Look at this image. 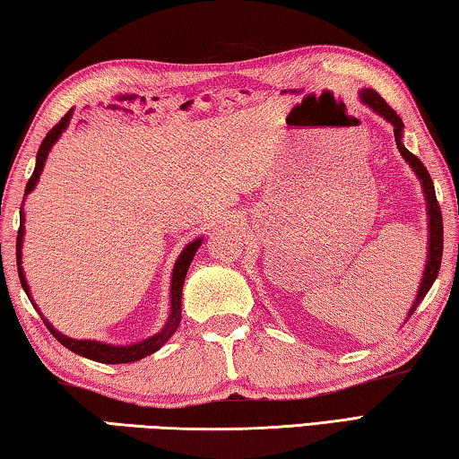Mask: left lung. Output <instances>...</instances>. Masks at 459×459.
I'll use <instances>...</instances> for the list:
<instances>
[{"instance_id":"1","label":"left lung","mask_w":459,"mask_h":459,"mask_svg":"<svg viewBox=\"0 0 459 459\" xmlns=\"http://www.w3.org/2000/svg\"><path fill=\"white\" fill-rule=\"evenodd\" d=\"M359 95V101L364 105H368L374 114H378L382 119H386V122L394 127V140H396V148H399V152L404 160H407L409 167L415 172L419 183H420V189H423L425 195V203H427V231H429V236H427V262H425V270H423V279H420L419 284V290H417V297L412 300L411 309L407 313V319L411 317L415 309L419 307L420 300L425 299L427 292L433 287L435 279H437L439 274V266H441V256H443V221H441V209H439V203L437 197H435V186H433V180L429 177V172L423 167V162H420L415 154H411L407 148L403 144V119L396 116V111L390 108V105L382 100V97L374 91V89H362V91L358 93ZM404 319V321H407Z\"/></svg>"}]
</instances>
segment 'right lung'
<instances>
[{
  "mask_svg": "<svg viewBox=\"0 0 459 459\" xmlns=\"http://www.w3.org/2000/svg\"><path fill=\"white\" fill-rule=\"evenodd\" d=\"M71 117H73V109L63 119H60V122L47 134V138L42 140V144L39 148V154H36L34 172H32V177H30L28 185H26L24 199H26V195L32 193L36 189V185H39L40 175H42V170H44V164H47V159H48V152L52 150V146L56 144L58 138L63 136V132L66 130V127H69ZM24 221H26V217H24V201H22V207H20V230H18V242H16L18 276H20L22 289L26 290V295L30 299V303H32L34 309L40 313L39 305H36L34 299H32V292H30L26 274H24V268H22V244H24V234H26ZM201 244H203V238H195L193 242L186 244L183 247V252L178 254L175 266H172V274H170V311H169V319H167V323H164L159 333L150 335V337H146V340H142L138 343H126V345H114V343H105V342H97V340H74V337L60 333L58 329L52 325V323L40 313L42 319H44V323H47V327L50 329V333L55 335L56 340L65 345V348H69L71 351H74V354L93 359V362H101V364L138 362V359L146 358L150 354H154V351H159L162 345L170 340L172 333H175L177 329H178V325H180V305H183L185 276H186V273H189L191 262L195 258V254H197Z\"/></svg>",
  "mask_w": 459,
  "mask_h": 459,
  "instance_id": "add662e5",
  "label": "right lung"
}]
</instances>
